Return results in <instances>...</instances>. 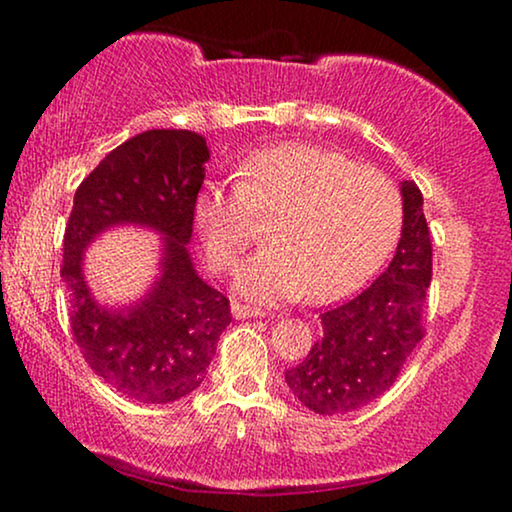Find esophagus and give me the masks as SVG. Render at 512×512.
Segmentation results:
<instances>
[{
  "mask_svg": "<svg viewBox=\"0 0 512 512\" xmlns=\"http://www.w3.org/2000/svg\"><path fill=\"white\" fill-rule=\"evenodd\" d=\"M233 317L235 319H249V317H265L263 310H258V307H249V305H242V303H233Z\"/></svg>",
  "mask_w": 512,
  "mask_h": 512,
  "instance_id": "1",
  "label": "esophagus"
}]
</instances>
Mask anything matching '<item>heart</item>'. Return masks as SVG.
I'll return each mask as SVG.
<instances>
[{
	"label": "heart",
	"instance_id": "b5f03b06",
	"mask_svg": "<svg viewBox=\"0 0 512 512\" xmlns=\"http://www.w3.org/2000/svg\"><path fill=\"white\" fill-rule=\"evenodd\" d=\"M235 191L202 188L195 226L214 270H233L268 221V247L237 275L258 303L338 300L366 282L394 249L403 200L387 174L312 144L251 153L233 172Z\"/></svg>",
	"mask_w": 512,
	"mask_h": 512
}]
</instances>
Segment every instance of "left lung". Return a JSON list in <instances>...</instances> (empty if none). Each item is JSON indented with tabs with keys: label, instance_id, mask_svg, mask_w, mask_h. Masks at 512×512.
I'll use <instances>...</instances> for the list:
<instances>
[{
	"label": "left lung",
	"instance_id": "1",
	"mask_svg": "<svg viewBox=\"0 0 512 512\" xmlns=\"http://www.w3.org/2000/svg\"><path fill=\"white\" fill-rule=\"evenodd\" d=\"M403 230L389 268L347 303L321 312L324 335L286 384L317 415H347L391 389L424 338L431 233L415 181H403Z\"/></svg>",
	"mask_w": 512,
	"mask_h": 512
}]
</instances>
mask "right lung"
I'll return each instance as SVG.
<instances>
[{
  "mask_svg": "<svg viewBox=\"0 0 512 512\" xmlns=\"http://www.w3.org/2000/svg\"><path fill=\"white\" fill-rule=\"evenodd\" d=\"M209 149L191 130H146L116 146L74 193L60 275L69 324L88 366L132 401H179L205 380L216 342L233 321L221 291L193 270L186 244ZM114 225H144L164 235L161 277L125 311L96 303L82 279V251Z\"/></svg>",
  "mask_w": 512,
  "mask_h": 512,
  "instance_id": "1",
  "label": "right lung"
}]
</instances>
